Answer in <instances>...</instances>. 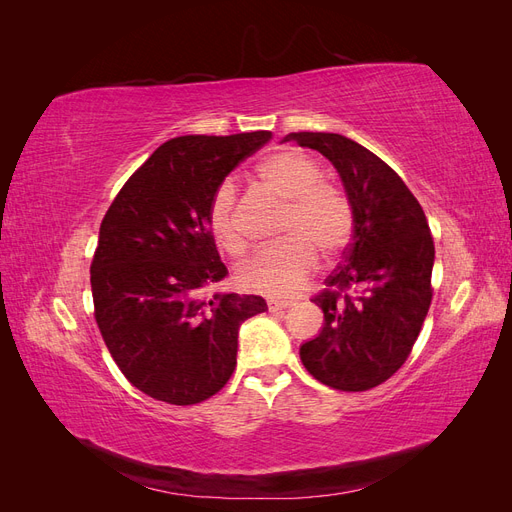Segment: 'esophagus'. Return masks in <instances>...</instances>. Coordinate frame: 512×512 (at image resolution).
<instances>
[{
    "label": "esophagus",
    "instance_id": "obj_1",
    "mask_svg": "<svg viewBox=\"0 0 512 512\" xmlns=\"http://www.w3.org/2000/svg\"><path fill=\"white\" fill-rule=\"evenodd\" d=\"M267 305H269V309L273 312V309H286V307H290L292 303H290V301H284V299H269Z\"/></svg>",
    "mask_w": 512,
    "mask_h": 512
}]
</instances>
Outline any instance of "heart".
Wrapping results in <instances>:
<instances>
[{
	"label": "heart",
	"mask_w": 512,
	"mask_h": 512,
	"mask_svg": "<svg viewBox=\"0 0 512 512\" xmlns=\"http://www.w3.org/2000/svg\"><path fill=\"white\" fill-rule=\"evenodd\" d=\"M256 175L271 192L284 198L277 224L282 241L260 247L243 262L239 282L254 292L288 297L297 292L322 256H335L352 239V207L346 194L333 183L322 181V166L303 151H277L256 168ZM213 237L230 254H243L247 239L237 218V185L222 181L207 209Z\"/></svg>",
	"instance_id": "1"
}]
</instances>
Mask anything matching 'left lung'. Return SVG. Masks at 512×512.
I'll return each mask as SVG.
<instances>
[{
    "mask_svg": "<svg viewBox=\"0 0 512 512\" xmlns=\"http://www.w3.org/2000/svg\"><path fill=\"white\" fill-rule=\"evenodd\" d=\"M320 151L352 207V243L312 299L324 327L299 350L305 369L337 391H367L406 363L431 305L436 247L408 185L376 153L331 132H290L284 141Z\"/></svg>",
    "mask_w": 512,
    "mask_h": 512,
    "instance_id": "obj_1",
    "label": "left lung"
}]
</instances>
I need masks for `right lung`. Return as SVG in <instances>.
Here are the masks:
<instances>
[{"label": "right lung", "instance_id": "add662e5", "mask_svg": "<svg viewBox=\"0 0 512 512\" xmlns=\"http://www.w3.org/2000/svg\"><path fill=\"white\" fill-rule=\"evenodd\" d=\"M271 132L188 134L151 153L108 207L94 260V316L113 361L138 391L175 406L218 393L237 365L241 322L256 294H213L228 269L207 209L228 173Z\"/></svg>", "mask_w": 512, "mask_h": 512}]
</instances>
